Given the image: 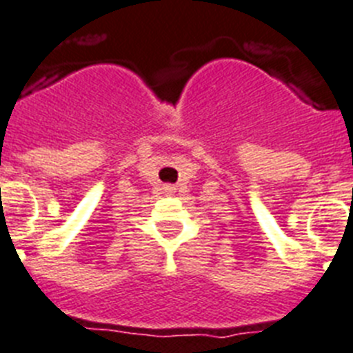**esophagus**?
Masks as SVG:
<instances>
[{
    "mask_svg": "<svg viewBox=\"0 0 353 353\" xmlns=\"http://www.w3.org/2000/svg\"><path fill=\"white\" fill-rule=\"evenodd\" d=\"M165 192H173L174 191V188H173V185H165Z\"/></svg>",
    "mask_w": 353,
    "mask_h": 353,
    "instance_id": "1",
    "label": "esophagus"
}]
</instances>
